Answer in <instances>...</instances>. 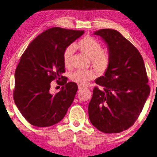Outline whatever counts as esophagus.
I'll list each match as a JSON object with an SVG mask.
<instances>
[{"label": "esophagus", "mask_w": 157, "mask_h": 157, "mask_svg": "<svg viewBox=\"0 0 157 157\" xmlns=\"http://www.w3.org/2000/svg\"><path fill=\"white\" fill-rule=\"evenodd\" d=\"M85 87L83 86H81V85H78V90H82V89H84Z\"/></svg>", "instance_id": "esophagus-1"}]
</instances>
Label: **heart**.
Instances as JSON below:
<instances>
[{"label": "heart", "mask_w": 157, "mask_h": 157, "mask_svg": "<svg viewBox=\"0 0 157 157\" xmlns=\"http://www.w3.org/2000/svg\"><path fill=\"white\" fill-rule=\"evenodd\" d=\"M75 48L78 49L82 54L91 59V62L96 70L100 73H104L110 66V57L106 53L102 52V48L97 40L90 36L82 38L75 44ZM74 48L69 46L63 53V63L66 67L70 66L71 57L73 55ZM96 77V74L92 70H78L73 73L71 80L80 85H87L88 82Z\"/></svg>", "instance_id": "obj_1"}]
</instances>
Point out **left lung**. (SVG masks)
<instances>
[{
	"label": "left lung",
	"instance_id": "1",
	"mask_svg": "<svg viewBox=\"0 0 157 157\" xmlns=\"http://www.w3.org/2000/svg\"><path fill=\"white\" fill-rule=\"evenodd\" d=\"M107 46L110 66L104 76L96 79L93 96L89 103L91 123L105 133H117L131 127L149 96L146 67L140 52L113 29L94 33Z\"/></svg>",
	"mask_w": 157,
	"mask_h": 157
}]
</instances>
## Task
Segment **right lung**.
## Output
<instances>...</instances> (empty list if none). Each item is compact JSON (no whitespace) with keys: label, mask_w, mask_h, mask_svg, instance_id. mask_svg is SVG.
Returning <instances> with one entry per match:
<instances>
[{"label":"right lung","mask_w":157,"mask_h":157,"mask_svg":"<svg viewBox=\"0 0 157 157\" xmlns=\"http://www.w3.org/2000/svg\"><path fill=\"white\" fill-rule=\"evenodd\" d=\"M84 31L59 27L40 34L23 53L15 72V104L24 117L35 126L48 127L63 119L75 99L78 86L67 82L63 53ZM62 79L56 94L49 92L50 82Z\"/></svg>","instance_id":"obj_1"}]
</instances>
